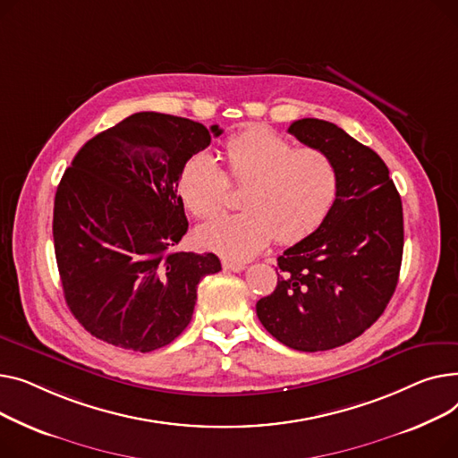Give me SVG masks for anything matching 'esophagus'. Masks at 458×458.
Returning a JSON list of instances; mask_svg holds the SVG:
<instances>
[{"label":"esophagus","instance_id":"obj_1","mask_svg":"<svg viewBox=\"0 0 458 458\" xmlns=\"http://www.w3.org/2000/svg\"><path fill=\"white\" fill-rule=\"evenodd\" d=\"M222 266H224V270H227V272H242L246 267V264L234 262V260H224Z\"/></svg>","mask_w":458,"mask_h":458}]
</instances>
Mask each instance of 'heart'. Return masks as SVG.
I'll use <instances>...</instances> for the list:
<instances>
[{
    "instance_id": "obj_1",
    "label": "heart",
    "mask_w": 458,
    "mask_h": 458,
    "mask_svg": "<svg viewBox=\"0 0 458 458\" xmlns=\"http://www.w3.org/2000/svg\"><path fill=\"white\" fill-rule=\"evenodd\" d=\"M227 174L214 157L199 151L186 160L177 192L198 218H212L227 198L230 179L244 186V212L220 216L196 233L199 244L231 260H248L272 238L293 244L310 234L336 198L338 172L331 157L316 148H295L272 129L253 125L225 142Z\"/></svg>"
}]
</instances>
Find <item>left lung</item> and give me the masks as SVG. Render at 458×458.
Masks as SVG:
<instances>
[{
	"mask_svg": "<svg viewBox=\"0 0 458 458\" xmlns=\"http://www.w3.org/2000/svg\"><path fill=\"white\" fill-rule=\"evenodd\" d=\"M288 132L331 157L338 191L319 227L277 259V286L257 316L281 344L327 352L371 327L394 295L403 207L383 158L338 125L303 118Z\"/></svg>",
	"mask_w": 458,
	"mask_h": 458,
	"instance_id": "8db88e82",
	"label": "left lung"
}]
</instances>
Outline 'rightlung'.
I'll return each instance as SVG.
<instances>
[{
    "label": "right lung",
    "mask_w": 458,
    "mask_h": 458,
    "mask_svg": "<svg viewBox=\"0 0 458 458\" xmlns=\"http://www.w3.org/2000/svg\"><path fill=\"white\" fill-rule=\"evenodd\" d=\"M222 129L137 113L77 151L53 207L64 300L92 336L155 352L191 324L198 284L222 270L214 253L174 250L188 222L181 168Z\"/></svg>",
    "instance_id": "add662e5"
}]
</instances>
